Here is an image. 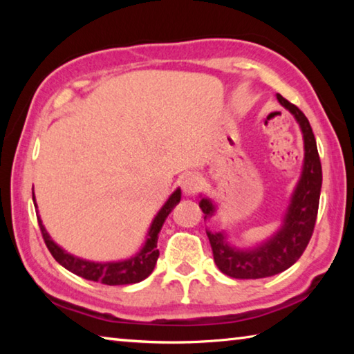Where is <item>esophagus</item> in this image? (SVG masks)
<instances>
[{
	"instance_id": "esophagus-1",
	"label": "esophagus",
	"mask_w": 354,
	"mask_h": 354,
	"mask_svg": "<svg viewBox=\"0 0 354 354\" xmlns=\"http://www.w3.org/2000/svg\"><path fill=\"white\" fill-rule=\"evenodd\" d=\"M201 178L198 175H187L183 179V190L185 195H195L201 189Z\"/></svg>"
}]
</instances>
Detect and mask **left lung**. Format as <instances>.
<instances>
[{
    "label": "left lung",
    "instance_id": "left-lung-1",
    "mask_svg": "<svg viewBox=\"0 0 354 354\" xmlns=\"http://www.w3.org/2000/svg\"><path fill=\"white\" fill-rule=\"evenodd\" d=\"M277 98L289 111L299 124L304 140V164L301 178L293 190L290 205L287 207L281 230L250 250H237L226 242L223 232L206 231L211 242L214 261L221 273L236 279H259L273 277L293 266L313 237L317 212H319L322 189V164L317 151L315 137L306 115L278 93ZM200 207L205 218L215 212L209 198H201Z\"/></svg>",
    "mask_w": 354,
    "mask_h": 354
}]
</instances>
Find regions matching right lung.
I'll use <instances>...</instances> for the list:
<instances>
[{
	"mask_svg": "<svg viewBox=\"0 0 354 354\" xmlns=\"http://www.w3.org/2000/svg\"><path fill=\"white\" fill-rule=\"evenodd\" d=\"M179 200H181V190L176 189L170 195V198L167 200L162 209L158 212V215L154 217L151 226H149L147 242L142 247V250L136 256L131 257V259L120 261V262H91L86 259H80V257L67 253V251H64L57 243L53 242V239L46 232L44 223H41L39 212H37V220L41 231V237H44L45 245L48 247V250H50V253L62 267L67 268V270H70L71 273H75L84 279L95 281V283H101L107 286L136 284L148 278L154 270V266L159 257V250H158L159 231L160 227H162L165 218L169 217V214L171 212V209L178 205ZM32 201H34V206H37L35 205L34 195H32Z\"/></svg>",
	"mask_w": 354,
	"mask_h": 354,
	"instance_id": "right-lung-1",
	"label": "right lung"
}]
</instances>
